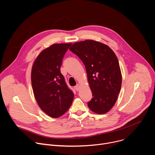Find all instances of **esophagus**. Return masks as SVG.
<instances>
[{"mask_svg": "<svg viewBox=\"0 0 155 155\" xmlns=\"http://www.w3.org/2000/svg\"><path fill=\"white\" fill-rule=\"evenodd\" d=\"M75 89L77 91H79V90H80V85H78V84H77V85L75 87Z\"/></svg>", "mask_w": 155, "mask_h": 155, "instance_id": "esophagus-1", "label": "esophagus"}]
</instances>
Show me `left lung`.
Returning a JSON list of instances; mask_svg holds the SVG:
<instances>
[{"label":"left lung","mask_w":155,"mask_h":155,"mask_svg":"<svg viewBox=\"0 0 155 155\" xmlns=\"http://www.w3.org/2000/svg\"><path fill=\"white\" fill-rule=\"evenodd\" d=\"M70 51L86 68L93 97L88 106L96 114H105L115 104L122 85V74L115 53L108 46L94 40L75 43Z\"/></svg>","instance_id":"8db88e82"}]
</instances>
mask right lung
Instances as JSON below:
<instances>
[{
  "instance_id": "add662e5",
  "label": "right lung",
  "mask_w": 155,
  "mask_h": 155,
  "mask_svg": "<svg viewBox=\"0 0 155 155\" xmlns=\"http://www.w3.org/2000/svg\"><path fill=\"white\" fill-rule=\"evenodd\" d=\"M72 43L54 44L41 51L31 70V84L35 99L46 114L58 118L72 105L74 94L61 73L64 56Z\"/></svg>"
}]
</instances>
